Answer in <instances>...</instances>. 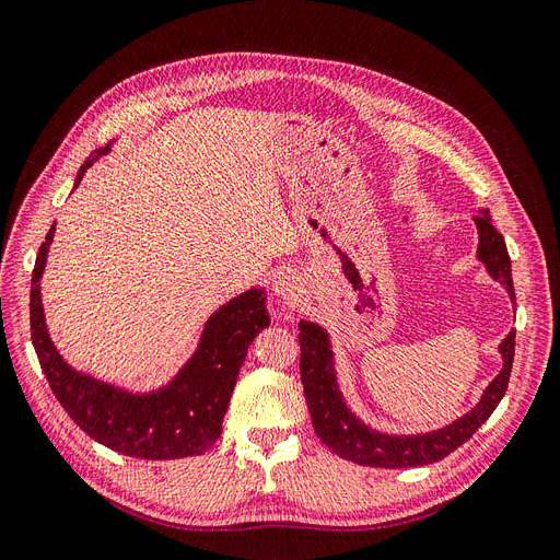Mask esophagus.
I'll list each match as a JSON object with an SVG mask.
<instances>
[{
    "label": "esophagus",
    "mask_w": 560,
    "mask_h": 560,
    "mask_svg": "<svg viewBox=\"0 0 560 560\" xmlns=\"http://www.w3.org/2000/svg\"><path fill=\"white\" fill-rule=\"evenodd\" d=\"M272 290L283 306H295L304 293V283H302V277L295 272H281Z\"/></svg>",
    "instance_id": "1"
}]
</instances>
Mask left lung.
<instances>
[{
	"mask_svg": "<svg viewBox=\"0 0 560 560\" xmlns=\"http://www.w3.org/2000/svg\"><path fill=\"white\" fill-rule=\"evenodd\" d=\"M474 212L476 214L471 220L478 231L476 258L485 265L488 275L508 290L510 302L515 304L513 272H510V256L505 249V242L501 233L492 226V217L488 208H478ZM298 327L302 346L300 373L304 384V396L311 411L313 428L318 432L320 442L336 455L352 459L357 465L382 469L432 465V462L444 459L457 446L465 444L469 436L490 419V415L501 402L515 357V329H510L508 336L499 343V354L503 361L501 371L488 386H485L480 400L467 411V415H462L459 419L436 430L396 434L373 428L348 405V398L340 392L336 354L329 331L323 325L311 323L306 318H302Z\"/></svg>",
	"mask_w": 560,
	"mask_h": 560,
	"instance_id": "1",
	"label": "left lung"
}]
</instances>
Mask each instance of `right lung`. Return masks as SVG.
<instances>
[{"label":"right lung","mask_w":560,"mask_h":560,"mask_svg":"<svg viewBox=\"0 0 560 560\" xmlns=\"http://www.w3.org/2000/svg\"><path fill=\"white\" fill-rule=\"evenodd\" d=\"M112 145L95 151L78 172L82 183L86 168L107 155ZM55 229L47 231L38 249L32 275V343L40 369L52 386V394L91 440L139 459H176L206 453L222 434V421L254 338L270 327L267 290L252 285L210 313L199 343L183 366L164 384L130 388L80 371L57 350L45 323L40 281L47 254L55 240Z\"/></svg>","instance_id":"add662e5"}]
</instances>
